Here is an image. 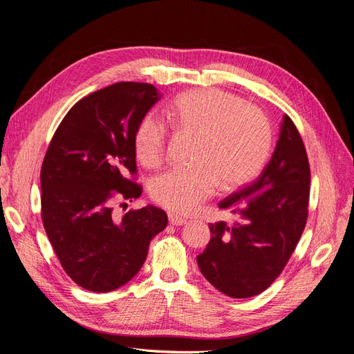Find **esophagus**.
Listing matches in <instances>:
<instances>
[{
  "label": "esophagus",
  "instance_id": "esophagus-1",
  "mask_svg": "<svg viewBox=\"0 0 354 354\" xmlns=\"http://www.w3.org/2000/svg\"><path fill=\"white\" fill-rule=\"evenodd\" d=\"M168 220H169L171 226H183V224L187 223L185 218H181V217H178V216H174V214H169Z\"/></svg>",
  "mask_w": 354,
  "mask_h": 354
}]
</instances>
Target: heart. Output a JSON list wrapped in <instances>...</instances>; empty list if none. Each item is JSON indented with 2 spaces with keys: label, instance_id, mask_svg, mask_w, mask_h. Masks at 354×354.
Returning <instances> with one entry per match:
<instances>
[{
  "label": "heart",
  "instance_id": "obj_1",
  "mask_svg": "<svg viewBox=\"0 0 354 354\" xmlns=\"http://www.w3.org/2000/svg\"><path fill=\"white\" fill-rule=\"evenodd\" d=\"M167 116L177 130L195 136L189 169H171L155 177L151 196L180 216L194 214L218 185L234 190L250 183L272 151V127L266 115L238 95L223 90L189 91L168 106ZM168 131L153 115L138 121L133 145L140 164L153 168L164 159Z\"/></svg>",
  "mask_w": 354,
  "mask_h": 354
}]
</instances>
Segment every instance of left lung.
<instances>
[{"instance_id": "obj_1", "label": "left lung", "mask_w": 354, "mask_h": 354, "mask_svg": "<svg viewBox=\"0 0 354 354\" xmlns=\"http://www.w3.org/2000/svg\"><path fill=\"white\" fill-rule=\"evenodd\" d=\"M308 189L304 143L283 115L274 152L260 177L218 203L238 221L209 224L211 241L196 257L203 277L232 298H250L269 288L306 227Z\"/></svg>"}]
</instances>
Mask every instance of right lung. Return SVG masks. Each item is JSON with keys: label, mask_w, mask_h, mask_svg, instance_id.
Segmentation results:
<instances>
[{"label": "right lung", "mask_w": 354, "mask_h": 354, "mask_svg": "<svg viewBox=\"0 0 354 354\" xmlns=\"http://www.w3.org/2000/svg\"><path fill=\"white\" fill-rule=\"evenodd\" d=\"M162 97L151 84L116 82L91 93L63 118L41 168V209L47 236L71 279L109 292L142 269L149 243L167 227L153 205L113 216L116 199L133 201L142 187L133 136L138 121ZM125 203V202H124Z\"/></svg>", "instance_id": "add662e5"}]
</instances>
